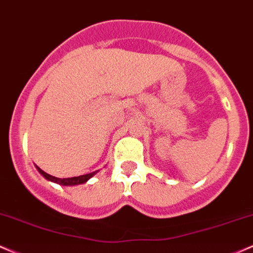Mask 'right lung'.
Returning <instances> with one entry per match:
<instances>
[{"instance_id":"right-lung-1","label":"right lung","mask_w":253,"mask_h":253,"mask_svg":"<svg viewBox=\"0 0 253 253\" xmlns=\"http://www.w3.org/2000/svg\"><path fill=\"white\" fill-rule=\"evenodd\" d=\"M37 169H38L39 173L42 175V177L45 178V179L50 180V181H53V183H57L59 185H64V186H73V185H79V184H84L86 183L87 180L90 179V178L93 177V175L95 174L96 172H92V173H88V174H84V175H79V177H72V178H57V177H53V175L51 174H47L46 172L42 171V169H39L38 166H36Z\"/></svg>"}]
</instances>
